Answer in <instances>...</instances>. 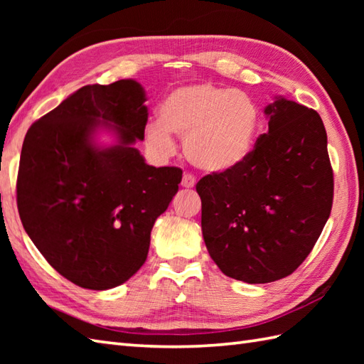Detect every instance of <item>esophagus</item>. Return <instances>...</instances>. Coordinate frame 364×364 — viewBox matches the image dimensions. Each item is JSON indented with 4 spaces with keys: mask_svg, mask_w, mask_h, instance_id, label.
Here are the masks:
<instances>
[{
    "mask_svg": "<svg viewBox=\"0 0 364 364\" xmlns=\"http://www.w3.org/2000/svg\"><path fill=\"white\" fill-rule=\"evenodd\" d=\"M196 176L194 175H191V173H184L183 175V180H181V186L183 188H188V189H191V188H194L196 186Z\"/></svg>",
    "mask_w": 364,
    "mask_h": 364,
    "instance_id": "1",
    "label": "esophagus"
}]
</instances>
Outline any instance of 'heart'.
<instances>
[{
	"mask_svg": "<svg viewBox=\"0 0 364 364\" xmlns=\"http://www.w3.org/2000/svg\"><path fill=\"white\" fill-rule=\"evenodd\" d=\"M259 107L244 90L200 81L176 87L161 106V119L145 127V144L159 158L175 151L172 133L184 137L196 167L228 172L250 156L259 128Z\"/></svg>",
	"mask_w": 364,
	"mask_h": 364,
	"instance_id": "b5f03b06",
	"label": "heart"
}]
</instances>
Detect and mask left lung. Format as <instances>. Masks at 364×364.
I'll use <instances>...</instances> for the list:
<instances>
[{
	"mask_svg": "<svg viewBox=\"0 0 364 364\" xmlns=\"http://www.w3.org/2000/svg\"><path fill=\"white\" fill-rule=\"evenodd\" d=\"M269 131L241 166L197 183L202 231L227 277L270 283L310 255L333 203V170L321 115L277 97Z\"/></svg>",
	"mask_w": 364,
	"mask_h": 364,
	"instance_id": "obj_1",
	"label": "left lung"
}]
</instances>
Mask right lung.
I'll return each mask as SVG.
<instances>
[{"instance_id": "1", "label": "right lung", "mask_w": 364, "mask_h": 364, "mask_svg": "<svg viewBox=\"0 0 364 364\" xmlns=\"http://www.w3.org/2000/svg\"><path fill=\"white\" fill-rule=\"evenodd\" d=\"M134 80L76 90L34 122L21 146L17 205L31 241L58 272L86 289L125 283L146 259L150 233L181 183L134 146L149 109ZM100 129L116 144L98 146Z\"/></svg>"}]
</instances>
